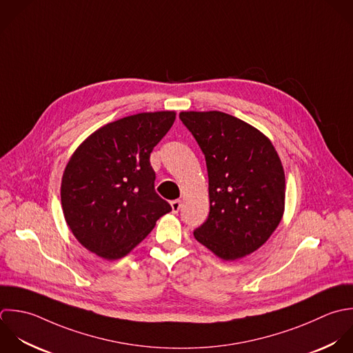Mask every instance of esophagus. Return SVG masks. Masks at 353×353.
<instances>
[{
  "mask_svg": "<svg viewBox=\"0 0 353 353\" xmlns=\"http://www.w3.org/2000/svg\"><path fill=\"white\" fill-rule=\"evenodd\" d=\"M170 208H172V212H173V213H179V210H180V208H181V201H179V199L172 201V202H170Z\"/></svg>",
  "mask_w": 353,
  "mask_h": 353,
  "instance_id": "esophagus-1",
  "label": "esophagus"
}]
</instances>
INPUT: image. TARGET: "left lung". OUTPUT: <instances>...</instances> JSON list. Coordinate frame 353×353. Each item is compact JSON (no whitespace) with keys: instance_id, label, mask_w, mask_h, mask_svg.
<instances>
[{"instance_id":"8db88e82","label":"left lung","mask_w":353,"mask_h":353,"mask_svg":"<svg viewBox=\"0 0 353 353\" xmlns=\"http://www.w3.org/2000/svg\"><path fill=\"white\" fill-rule=\"evenodd\" d=\"M205 154L210 212L195 239L225 261L260 249L285 213L286 180L271 140L221 111H181Z\"/></svg>"}]
</instances>
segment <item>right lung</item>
I'll return each mask as SVG.
<instances>
[{"mask_svg": "<svg viewBox=\"0 0 353 353\" xmlns=\"http://www.w3.org/2000/svg\"><path fill=\"white\" fill-rule=\"evenodd\" d=\"M174 119V111L129 115L99 128L74 151L61 177V209L85 249L108 261L122 259L172 210L155 192L150 154Z\"/></svg>", "mask_w": 353, "mask_h": 353, "instance_id": "1", "label": "right lung"}]
</instances>
